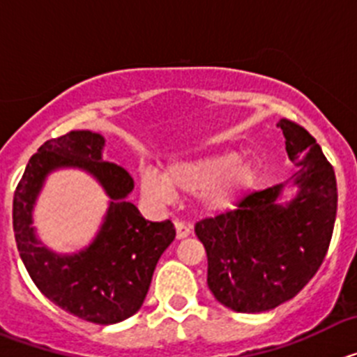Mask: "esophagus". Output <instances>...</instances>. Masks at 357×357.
Returning <instances> with one entry per match:
<instances>
[{
	"instance_id": "esophagus-1",
	"label": "esophagus",
	"mask_w": 357,
	"mask_h": 357,
	"mask_svg": "<svg viewBox=\"0 0 357 357\" xmlns=\"http://www.w3.org/2000/svg\"><path fill=\"white\" fill-rule=\"evenodd\" d=\"M175 229H176V239H184L191 234V225H188V223L184 222H178V220L175 222Z\"/></svg>"
}]
</instances>
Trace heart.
<instances>
[{
    "instance_id": "heart-1",
    "label": "heart",
    "mask_w": 357,
    "mask_h": 357,
    "mask_svg": "<svg viewBox=\"0 0 357 357\" xmlns=\"http://www.w3.org/2000/svg\"><path fill=\"white\" fill-rule=\"evenodd\" d=\"M259 181V164L234 150L213 151L169 162L162 176L153 169L139 173L141 193L151 202H169L175 193H198L202 209L223 213Z\"/></svg>"
}]
</instances>
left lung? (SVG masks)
Returning <instances> with one entry per match:
<instances>
[{
	"mask_svg": "<svg viewBox=\"0 0 357 357\" xmlns=\"http://www.w3.org/2000/svg\"><path fill=\"white\" fill-rule=\"evenodd\" d=\"M277 127L296 166L295 198L280 204L284 184H277L195 225L207 252V286L238 313H263L293 298L318 272L333 238L338 207L333 166L301 125L280 119Z\"/></svg>",
	"mask_w": 357,
	"mask_h": 357,
	"instance_id": "obj_1",
	"label": "left lung"
}]
</instances>
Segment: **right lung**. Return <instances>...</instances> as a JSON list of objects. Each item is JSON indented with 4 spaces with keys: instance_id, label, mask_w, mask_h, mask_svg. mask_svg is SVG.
Instances as JSON below:
<instances>
[{
    "instance_id": "obj_1",
    "label": "right lung",
    "mask_w": 357,
    "mask_h": 357,
    "mask_svg": "<svg viewBox=\"0 0 357 357\" xmlns=\"http://www.w3.org/2000/svg\"><path fill=\"white\" fill-rule=\"evenodd\" d=\"M103 135L71 130L50 139L33 153L14 193V234L31 280L46 298L82 320L110 326L139 311L157 261L175 239V227L148 222L127 202L134 189L128 172L103 160ZM59 167L91 172L111 198L97 238L77 255L43 247L31 227L33 206L45 176Z\"/></svg>"
}]
</instances>
